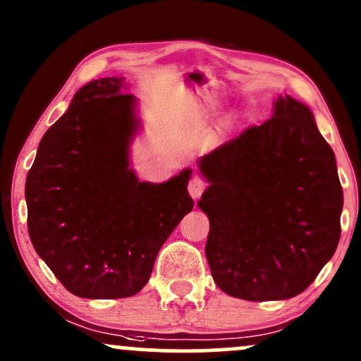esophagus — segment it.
<instances>
[{"mask_svg":"<svg viewBox=\"0 0 361 361\" xmlns=\"http://www.w3.org/2000/svg\"><path fill=\"white\" fill-rule=\"evenodd\" d=\"M205 188H207V183H205L204 178L195 176V178H192V180H190L188 192H190V195H192L193 198H200L202 193L205 192Z\"/></svg>","mask_w":361,"mask_h":361,"instance_id":"obj_1","label":"esophagus"}]
</instances>
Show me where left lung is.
<instances>
[{"mask_svg":"<svg viewBox=\"0 0 361 361\" xmlns=\"http://www.w3.org/2000/svg\"><path fill=\"white\" fill-rule=\"evenodd\" d=\"M200 169L219 288L251 302L304 292L336 251L343 210L334 152L307 106L280 97L271 118L214 149Z\"/></svg>","mask_w":361,"mask_h":361,"instance_id":"obj_1","label":"left lung"}]
</instances>
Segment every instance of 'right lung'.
Listing matches in <instances>:
<instances>
[{
	"mask_svg": "<svg viewBox=\"0 0 361 361\" xmlns=\"http://www.w3.org/2000/svg\"><path fill=\"white\" fill-rule=\"evenodd\" d=\"M120 78L74 94L40 140L25 185L28 234L57 280L82 299H123L147 283L161 246L192 212L190 169L140 183L128 169L134 97Z\"/></svg>",
	"mask_w": 361,
	"mask_h": 361,
	"instance_id": "add662e5",
	"label": "right lung"
}]
</instances>
